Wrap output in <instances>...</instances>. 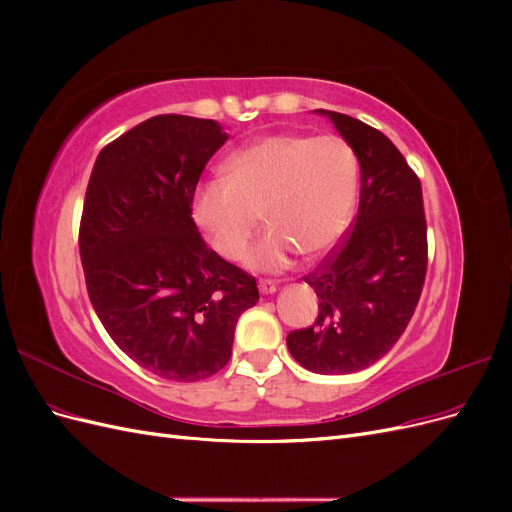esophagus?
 <instances>
[{"label": "esophagus", "mask_w": 512, "mask_h": 512, "mask_svg": "<svg viewBox=\"0 0 512 512\" xmlns=\"http://www.w3.org/2000/svg\"><path fill=\"white\" fill-rule=\"evenodd\" d=\"M258 288H260L262 294H273V292L277 290V284L271 282V280H260V282H258Z\"/></svg>", "instance_id": "esophagus-1"}]
</instances>
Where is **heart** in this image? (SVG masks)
<instances>
[{"label":"heart","instance_id":"1","mask_svg":"<svg viewBox=\"0 0 512 512\" xmlns=\"http://www.w3.org/2000/svg\"><path fill=\"white\" fill-rule=\"evenodd\" d=\"M226 181L203 183L192 218L222 258H239L258 226L269 232L243 262L282 271L292 258L314 260L344 237L359 194V162L339 136L277 132L258 136L224 164Z\"/></svg>","mask_w":512,"mask_h":512}]
</instances>
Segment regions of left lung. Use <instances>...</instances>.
Wrapping results in <instances>:
<instances>
[{
    "mask_svg": "<svg viewBox=\"0 0 512 512\" xmlns=\"http://www.w3.org/2000/svg\"><path fill=\"white\" fill-rule=\"evenodd\" d=\"M316 113L359 160L361 200L342 243L303 277L320 299L318 318L286 344L314 374L344 376L374 365L406 331L425 284L427 222L421 181L389 138L354 117Z\"/></svg>",
    "mask_w": 512,
    "mask_h": 512,
    "instance_id": "left-lung-1",
    "label": "left lung"
}]
</instances>
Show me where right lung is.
Instances as JSON below:
<instances>
[{
	"label": "right lung",
	"mask_w": 512,
	"mask_h": 512,
	"mask_svg": "<svg viewBox=\"0 0 512 512\" xmlns=\"http://www.w3.org/2000/svg\"><path fill=\"white\" fill-rule=\"evenodd\" d=\"M228 141L218 121L158 115L108 143L91 170L79 250L91 305L151 374L205 380L228 363L252 275L209 250L192 220L196 183Z\"/></svg>",
	"instance_id": "obj_1"
}]
</instances>
